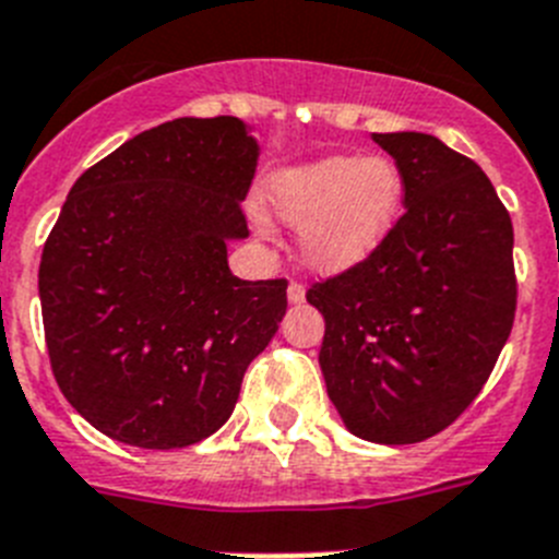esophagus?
<instances>
[{
  "label": "esophagus",
  "mask_w": 559,
  "mask_h": 559,
  "mask_svg": "<svg viewBox=\"0 0 559 559\" xmlns=\"http://www.w3.org/2000/svg\"><path fill=\"white\" fill-rule=\"evenodd\" d=\"M286 298H289V304H304L307 289H304V284H298V281H289V286H286Z\"/></svg>",
  "instance_id": "34e87169"
}]
</instances>
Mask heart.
<instances>
[{
    "instance_id": "b5f03b06",
    "label": "heart",
    "mask_w": 559,
    "mask_h": 559,
    "mask_svg": "<svg viewBox=\"0 0 559 559\" xmlns=\"http://www.w3.org/2000/svg\"><path fill=\"white\" fill-rule=\"evenodd\" d=\"M405 182L385 157L314 159L270 182V205L300 225V252L318 273H343L385 241L400 216Z\"/></svg>"
}]
</instances>
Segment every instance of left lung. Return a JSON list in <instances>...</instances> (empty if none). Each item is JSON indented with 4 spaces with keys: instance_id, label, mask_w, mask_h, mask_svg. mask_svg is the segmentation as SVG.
<instances>
[{
    "instance_id": "1",
    "label": "left lung",
    "mask_w": 559,
    "mask_h": 559,
    "mask_svg": "<svg viewBox=\"0 0 559 559\" xmlns=\"http://www.w3.org/2000/svg\"><path fill=\"white\" fill-rule=\"evenodd\" d=\"M405 213L366 261L312 284L320 371L354 436L416 444L481 394L518 307L512 219L487 174L433 134H373Z\"/></svg>"
}]
</instances>
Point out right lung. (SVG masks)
Instances as JSON below:
<instances>
[{
  "label": "right lung",
  "mask_w": 559,
  "mask_h": 559,
  "mask_svg": "<svg viewBox=\"0 0 559 559\" xmlns=\"http://www.w3.org/2000/svg\"><path fill=\"white\" fill-rule=\"evenodd\" d=\"M255 165L239 118H177L75 179L38 298L61 394L109 439L177 450L216 433L278 332L286 281L227 266Z\"/></svg>",
  "instance_id": "1"
}]
</instances>
